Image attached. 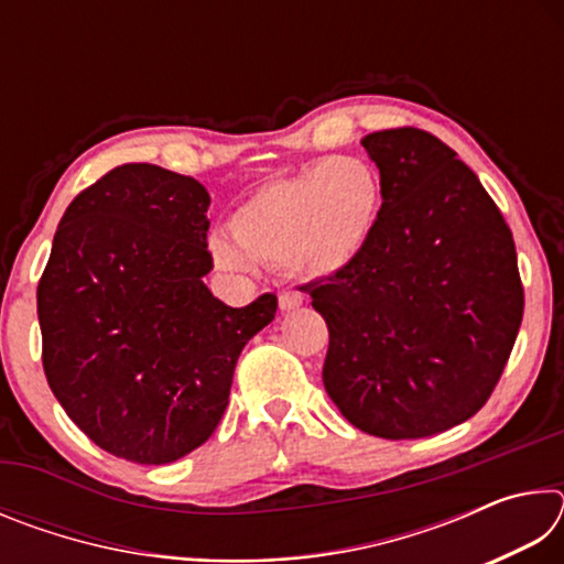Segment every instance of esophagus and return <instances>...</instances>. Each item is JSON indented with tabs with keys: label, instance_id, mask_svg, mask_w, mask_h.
Here are the masks:
<instances>
[{
	"label": "esophagus",
	"instance_id": "34e87169",
	"mask_svg": "<svg viewBox=\"0 0 564 564\" xmlns=\"http://www.w3.org/2000/svg\"><path fill=\"white\" fill-rule=\"evenodd\" d=\"M279 305H281V311L299 308V305H303V293H301V291L283 289V291L279 293Z\"/></svg>",
	"mask_w": 564,
	"mask_h": 564
}]
</instances>
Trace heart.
I'll return each instance as SVG.
<instances>
[{
  "label": "heart",
  "mask_w": 564,
  "mask_h": 564,
  "mask_svg": "<svg viewBox=\"0 0 564 564\" xmlns=\"http://www.w3.org/2000/svg\"><path fill=\"white\" fill-rule=\"evenodd\" d=\"M383 184L360 156H330L261 184L231 216V236H212L218 269L248 275L289 265L301 275H330L350 265L376 234Z\"/></svg>",
  "instance_id": "b5f03b06"
}]
</instances>
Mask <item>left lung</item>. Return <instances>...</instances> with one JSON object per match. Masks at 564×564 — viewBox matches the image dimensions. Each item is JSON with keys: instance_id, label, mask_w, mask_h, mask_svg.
Segmentation results:
<instances>
[{"instance_id": "1", "label": "left lung", "mask_w": 564, "mask_h": 564, "mask_svg": "<svg viewBox=\"0 0 564 564\" xmlns=\"http://www.w3.org/2000/svg\"><path fill=\"white\" fill-rule=\"evenodd\" d=\"M360 144L383 184L376 234L303 291L328 326L333 403L362 433L413 441L492 395L524 311L518 253L498 204L433 133L383 129Z\"/></svg>"}]
</instances>
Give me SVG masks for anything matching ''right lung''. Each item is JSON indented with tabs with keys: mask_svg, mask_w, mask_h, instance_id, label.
Masks as SVG:
<instances>
[{
	"mask_svg": "<svg viewBox=\"0 0 564 564\" xmlns=\"http://www.w3.org/2000/svg\"><path fill=\"white\" fill-rule=\"evenodd\" d=\"M212 196L196 178L121 164L76 194L36 285L46 383L91 443L166 465L214 435L236 360L275 316L214 299Z\"/></svg>",
	"mask_w": 564,
	"mask_h": 564,
	"instance_id": "1",
	"label": "right lung"
}]
</instances>
